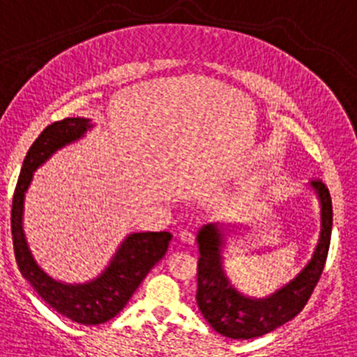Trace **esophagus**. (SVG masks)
Returning a JSON list of instances; mask_svg holds the SVG:
<instances>
[{"label":"esophagus","mask_w":357,"mask_h":357,"mask_svg":"<svg viewBox=\"0 0 357 357\" xmlns=\"http://www.w3.org/2000/svg\"><path fill=\"white\" fill-rule=\"evenodd\" d=\"M179 238H181V242H185V244H193V242H195V235L188 230L181 231V234H179Z\"/></svg>","instance_id":"1"}]
</instances>
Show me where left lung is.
Returning <instances> with one entry per match:
<instances>
[{"instance_id":"left-lung-1","label":"left lung","mask_w":357,"mask_h":357,"mask_svg":"<svg viewBox=\"0 0 357 357\" xmlns=\"http://www.w3.org/2000/svg\"><path fill=\"white\" fill-rule=\"evenodd\" d=\"M312 186L321 200V238L309 265L275 295L251 300L235 291L221 266L223 234L207 225L197 235L200 258L197 263V305L207 323L228 338H255L275 330L300 314L319 282L328 258L333 225V206L328 186L319 178Z\"/></svg>"}]
</instances>
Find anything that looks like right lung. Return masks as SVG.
I'll use <instances>...</instances> for the list:
<instances>
[{
    "label": "right lung",
    "mask_w": 357,
    "mask_h": 357,
    "mask_svg": "<svg viewBox=\"0 0 357 357\" xmlns=\"http://www.w3.org/2000/svg\"><path fill=\"white\" fill-rule=\"evenodd\" d=\"M91 127L86 119H64L45 127L24 158L12 200V241L17 265L34 291L61 316L78 324H101L115 317L139 288L148 272L164 258L169 248V231H144L126 238L112 265L96 281L86 284H62L48 278L31 256L22 231L24 192L33 171L55 150L76 141Z\"/></svg>",
    "instance_id": "right-lung-1"
}]
</instances>
